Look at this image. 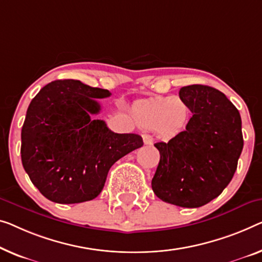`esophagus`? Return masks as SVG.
<instances>
[{"label": "esophagus", "mask_w": 262, "mask_h": 262, "mask_svg": "<svg viewBox=\"0 0 262 262\" xmlns=\"http://www.w3.org/2000/svg\"><path fill=\"white\" fill-rule=\"evenodd\" d=\"M142 139H143L144 144H151V143H153V138H151V135H149V134H143Z\"/></svg>", "instance_id": "obj_1"}]
</instances>
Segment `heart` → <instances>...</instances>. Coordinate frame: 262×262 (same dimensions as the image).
Masks as SVG:
<instances>
[{"label":"heart","mask_w":262,"mask_h":262,"mask_svg":"<svg viewBox=\"0 0 262 262\" xmlns=\"http://www.w3.org/2000/svg\"><path fill=\"white\" fill-rule=\"evenodd\" d=\"M134 115L141 127L170 135L185 126L188 107L178 97H161L140 103Z\"/></svg>","instance_id":"obj_1"}]
</instances>
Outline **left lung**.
Returning <instances> with one entry per match:
<instances>
[{
	"mask_svg": "<svg viewBox=\"0 0 262 262\" xmlns=\"http://www.w3.org/2000/svg\"><path fill=\"white\" fill-rule=\"evenodd\" d=\"M180 99L193 113L186 129L154 146L160 162L151 180L156 196L196 208L231 182L244 147L240 113L224 93L204 84L182 87Z\"/></svg>",
	"mask_w": 262,
	"mask_h": 262,
	"instance_id": "left-lung-1",
	"label": "left lung"
}]
</instances>
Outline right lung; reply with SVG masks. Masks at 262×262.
Returning <instances> with one entry per match:
<instances>
[{"label":"right lung","mask_w":262,"mask_h":262,"mask_svg":"<svg viewBox=\"0 0 262 262\" xmlns=\"http://www.w3.org/2000/svg\"><path fill=\"white\" fill-rule=\"evenodd\" d=\"M107 89L75 80L45 85L31 100L21 132V159L30 181L48 200L80 204L103 189L114 163L143 146L138 134H118L103 120L97 99Z\"/></svg>","instance_id":"obj_1"}]
</instances>
